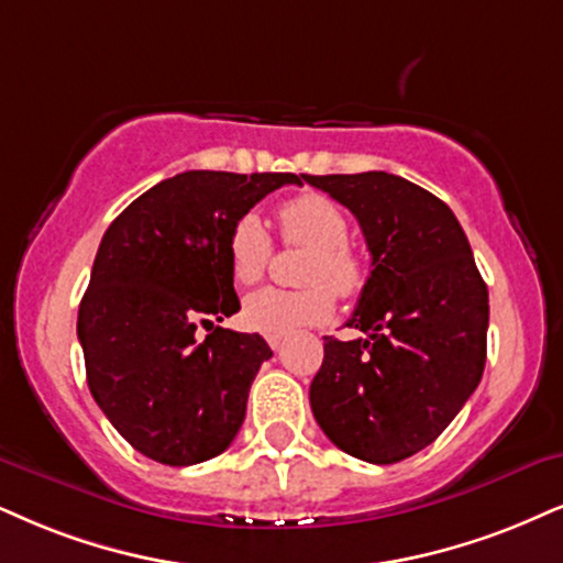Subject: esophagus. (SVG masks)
Returning a JSON list of instances; mask_svg holds the SVG:
<instances>
[{"instance_id":"esophagus-1","label":"esophagus","mask_w":563,"mask_h":563,"mask_svg":"<svg viewBox=\"0 0 563 563\" xmlns=\"http://www.w3.org/2000/svg\"><path fill=\"white\" fill-rule=\"evenodd\" d=\"M282 336H268V346H271V350H274V352H279L282 350Z\"/></svg>"}]
</instances>
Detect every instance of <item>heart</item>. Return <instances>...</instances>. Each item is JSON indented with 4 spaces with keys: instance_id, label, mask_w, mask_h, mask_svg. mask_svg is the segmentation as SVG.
Masks as SVG:
<instances>
[{
    "instance_id": "heart-1",
    "label": "heart",
    "mask_w": 563,
    "mask_h": 563,
    "mask_svg": "<svg viewBox=\"0 0 563 563\" xmlns=\"http://www.w3.org/2000/svg\"><path fill=\"white\" fill-rule=\"evenodd\" d=\"M282 234L287 245L310 247L300 268V289L263 287L242 302V321L250 331L266 336H289L305 325L329 321L334 294L352 297L363 289L365 271L350 242V224L334 200L305 192L279 208ZM274 242L258 213L247 211L227 234L229 268L240 284H253L266 274Z\"/></svg>"
}]
</instances>
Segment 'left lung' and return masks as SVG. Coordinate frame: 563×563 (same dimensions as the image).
Masks as SVG:
<instances>
[{
    "label": "left lung",
    "mask_w": 563,
    "mask_h": 563,
    "mask_svg": "<svg viewBox=\"0 0 563 563\" xmlns=\"http://www.w3.org/2000/svg\"><path fill=\"white\" fill-rule=\"evenodd\" d=\"M302 179L355 213L373 266L346 321L365 336L323 339L310 407L346 454L401 462L439 439L481 384L488 287L433 192L388 172Z\"/></svg>",
    "instance_id": "1"
}]
</instances>
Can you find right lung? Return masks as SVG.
<instances>
[{"instance_id": "right-lung-1", "label": "right lung", "mask_w": 563, "mask_h": 563, "mask_svg": "<svg viewBox=\"0 0 563 563\" xmlns=\"http://www.w3.org/2000/svg\"><path fill=\"white\" fill-rule=\"evenodd\" d=\"M287 172H183L109 224L78 310L88 388L148 460L187 467L234 441L266 339L221 329L240 310L227 234ZM209 331L200 340L197 325Z\"/></svg>"}]
</instances>
